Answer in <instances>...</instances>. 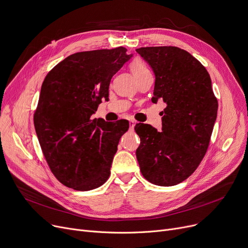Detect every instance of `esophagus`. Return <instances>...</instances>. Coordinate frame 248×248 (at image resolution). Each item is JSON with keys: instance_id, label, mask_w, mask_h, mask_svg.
Returning a JSON list of instances; mask_svg holds the SVG:
<instances>
[{"instance_id": "esophagus-1", "label": "esophagus", "mask_w": 248, "mask_h": 248, "mask_svg": "<svg viewBox=\"0 0 248 248\" xmlns=\"http://www.w3.org/2000/svg\"><path fill=\"white\" fill-rule=\"evenodd\" d=\"M129 127H131V128H134L135 127V125H136V122L135 121H133V120H131V121H129Z\"/></svg>"}]
</instances>
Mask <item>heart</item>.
I'll list each match as a JSON object with an SVG mask.
<instances>
[{
    "instance_id": "1",
    "label": "heart",
    "mask_w": 248,
    "mask_h": 248,
    "mask_svg": "<svg viewBox=\"0 0 248 248\" xmlns=\"http://www.w3.org/2000/svg\"><path fill=\"white\" fill-rule=\"evenodd\" d=\"M129 69H131L132 73L134 74L137 80L140 79V78H142L145 75L151 73L146 63L140 59H135L134 61H132L131 64H129Z\"/></svg>"
}]
</instances>
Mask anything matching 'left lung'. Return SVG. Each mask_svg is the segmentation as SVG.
Wrapping results in <instances>:
<instances>
[{
    "instance_id": "obj_1",
    "label": "left lung",
    "mask_w": 248,
    "mask_h": 248,
    "mask_svg": "<svg viewBox=\"0 0 248 248\" xmlns=\"http://www.w3.org/2000/svg\"><path fill=\"white\" fill-rule=\"evenodd\" d=\"M155 75L153 102L163 100L162 132L137 124L140 139L136 155L141 175L152 184L175 186L190 177L209 147L218 101L206 68L175 46L136 50Z\"/></svg>"
}]
</instances>
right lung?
<instances>
[{
	"instance_id": "obj_1",
	"label": "right lung",
	"mask_w": 248,
	"mask_h": 248,
	"mask_svg": "<svg viewBox=\"0 0 248 248\" xmlns=\"http://www.w3.org/2000/svg\"><path fill=\"white\" fill-rule=\"evenodd\" d=\"M124 47L77 52L46 75L34 125L46 162L64 186L89 191L106 183L128 122L91 120L108 99L111 77L131 58Z\"/></svg>"
}]
</instances>
